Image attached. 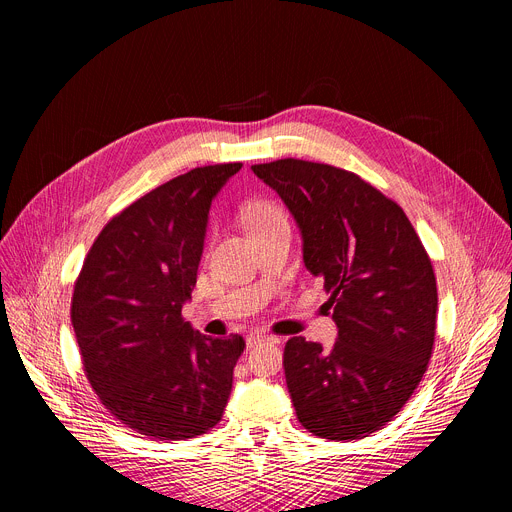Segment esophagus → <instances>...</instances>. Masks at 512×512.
I'll return each instance as SVG.
<instances>
[{"label": "esophagus", "mask_w": 512, "mask_h": 512, "mask_svg": "<svg viewBox=\"0 0 512 512\" xmlns=\"http://www.w3.org/2000/svg\"><path fill=\"white\" fill-rule=\"evenodd\" d=\"M281 340L277 338V336H272V334H264V332H252V334H248V338H246V344H248V348H254V346H260V344H279Z\"/></svg>", "instance_id": "1"}]
</instances>
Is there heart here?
<instances>
[{"instance_id":"heart-1","label":"heart","mask_w":512,"mask_h":512,"mask_svg":"<svg viewBox=\"0 0 512 512\" xmlns=\"http://www.w3.org/2000/svg\"><path fill=\"white\" fill-rule=\"evenodd\" d=\"M277 217H283V211L268 201H256V203L248 205L244 211V221H246L248 231L270 221V219H277Z\"/></svg>"}]
</instances>
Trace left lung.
Masks as SVG:
<instances>
[{
	"label": "left lung",
	"mask_w": 512,
	"mask_h": 512,
	"mask_svg": "<svg viewBox=\"0 0 512 512\" xmlns=\"http://www.w3.org/2000/svg\"><path fill=\"white\" fill-rule=\"evenodd\" d=\"M277 190L324 281L338 326L330 350L293 336L283 367L297 418L316 437L355 441L410 400L435 344L437 279L402 207L361 176L287 157L252 166Z\"/></svg>",
	"instance_id": "left-lung-1"
}]
</instances>
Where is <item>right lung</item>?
Returning a JSON list of instances; mask_svg holds the SVG:
<instances>
[{
	"mask_svg": "<svg viewBox=\"0 0 512 512\" xmlns=\"http://www.w3.org/2000/svg\"><path fill=\"white\" fill-rule=\"evenodd\" d=\"M242 164L194 168L112 217L73 287L71 324L104 408L157 441L205 435L223 416L240 334L211 338L182 318L209 209Z\"/></svg>",
	"mask_w": 512,
	"mask_h": 512,
	"instance_id": "add662e5",
	"label": "right lung"
}]
</instances>
